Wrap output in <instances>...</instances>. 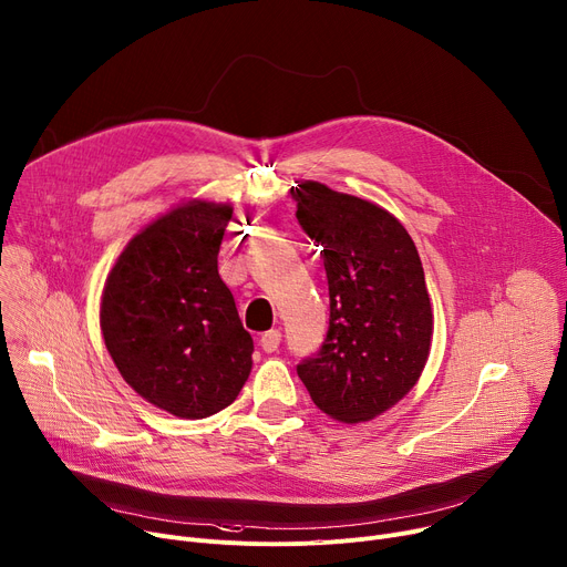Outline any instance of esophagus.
Here are the masks:
<instances>
[{"label": "esophagus", "instance_id": "1", "mask_svg": "<svg viewBox=\"0 0 567 567\" xmlns=\"http://www.w3.org/2000/svg\"><path fill=\"white\" fill-rule=\"evenodd\" d=\"M280 339H282L280 330H269V332H264V334L259 337V347H261L264 353H274V351H278V347H280Z\"/></svg>", "mask_w": 567, "mask_h": 567}]
</instances>
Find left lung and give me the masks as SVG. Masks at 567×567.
I'll list each match as a JSON object with an SVG mask.
<instances>
[{
  "mask_svg": "<svg viewBox=\"0 0 567 567\" xmlns=\"http://www.w3.org/2000/svg\"><path fill=\"white\" fill-rule=\"evenodd\" d=\"M296 218L321 246L330 326L319 353L296 367L319 410L358 424L420 381L433 312L414 241L383 207L319 182L291 188Z\"/></svg>",
  "mask_w": 567,
  "mask_h": 567,
  "instance_id": "obj_1",
  "label": "left lung"
}]
</instances>
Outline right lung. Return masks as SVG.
<instances>
[{
	"label": "right lung",
	"mask_w": 567,
	"mask_h": 567,
	"mask_svg": "<svg viewBox=\"0 0 567 567\" xmlns=\"http://www.w3.org/2000/svg\"><path fill=\"white\" fill-rule=\"evenodd\" d=\"M230 205L188 200L143 228L106 278L100 328L123 379L182 420L228 408L248 381L252 337L218 276Z\"/></svg>",
	"instance_id": "1"
}]
</instances>
